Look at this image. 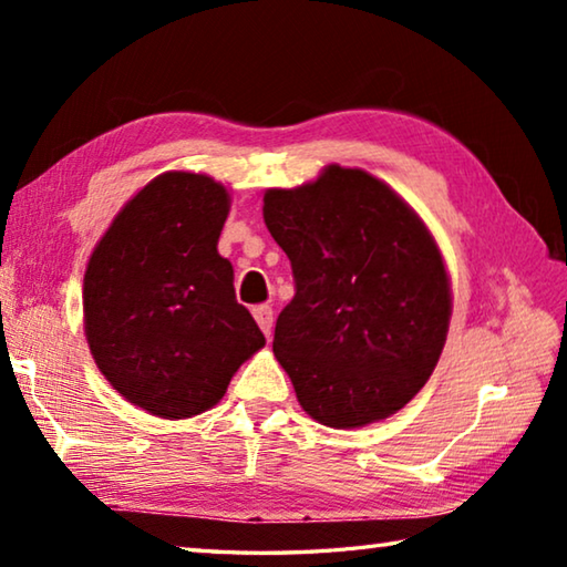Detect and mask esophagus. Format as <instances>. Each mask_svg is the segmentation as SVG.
<instances>
[{"label": "esophagus", "mask_w": 567, "mask_h": 567, "mask_svg": "<svg viewBox=\"0 0 567 567\" xmlns=\"http://www.w3.org/2000/svg\"><path fill=\"white\" fill-rule=\"evenodd\" d=\"M252 315L257 324H260V330L265 332V338H270L272 332V307L270 305H257L252 307Z\"/></svg>", "instance_id": "1"}]
</instances>
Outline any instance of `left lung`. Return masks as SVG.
Masks as SVG:
<instances>
[{"label":"left lung","instance_id":"1","mask_svg":"<svg viewBox=\"0 0 567 567\" xmlns=\"http://www.w3.org/2000/svg\"><path fill=\"white\" fill-rule=\"evenodd\" d=\"M262 217L292 265L272 352L302 410L338 430L395 415L433 375L453 312L425 223L385 182L340 165L267 189Z\"/></svg>","mask_w":567,"mask_h":567}]
</instances>
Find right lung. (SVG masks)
Here are the masks:
<instances>
[{
  "mask_svg": "<svg viewBox=\"0 0 567 567\" xmlns=\"http://www.w3.org/2000/svg\"><path fill=\"white\" fill-rule=\"evenodd\" d=\"M229 192L207 175L165 172L142 187L84 272V334L110 385L157 417L199 415L265 344L217 252Z\"/></svg>",
  "mask_w": 567,
  "mask_h": 567,
  "instance_id": "right-lung-1",
  "label": "right lung"
}]
</instances>
